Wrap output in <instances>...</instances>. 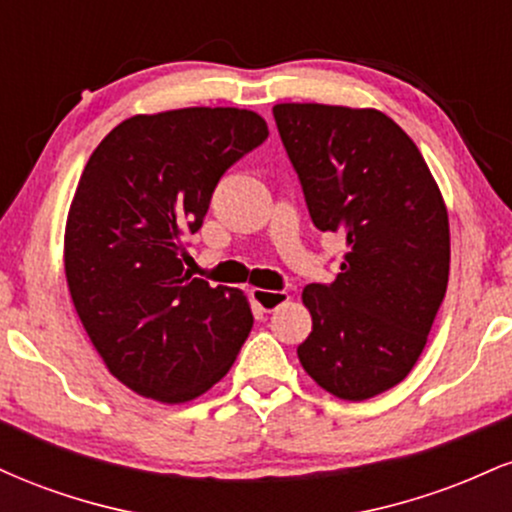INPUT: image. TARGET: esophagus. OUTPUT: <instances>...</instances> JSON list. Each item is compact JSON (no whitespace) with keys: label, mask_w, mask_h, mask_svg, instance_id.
Masks as SVG:
<instances>
[{"label":"esophagus","mask_w":512,"mask_h":512,"mask_svg":"<svg viewBox=\"0 0 512 512\" xmlns=\"http://www.w3.org/2000/svg\"><path fill=\"white\" fill-rule=\"evenodd\" d=\"M252 301H255L264 313H272V310L279 308V305H284L289 301V293L286 291H267V289H252L250 291Z\"/></svg>","instance_id":"34e87169"}]
</instances>
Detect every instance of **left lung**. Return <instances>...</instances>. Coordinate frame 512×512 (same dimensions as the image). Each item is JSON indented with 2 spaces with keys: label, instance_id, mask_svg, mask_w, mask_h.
Returning a JSON list of instances; mask_svg holds the SVG:
<instances>
[{
  "label": "left lung",
  "instance_id": "obj_1",
  "mask_svg": "<svg viewBox=\"0 0 512 512\" xmlns=\"http://www.w3.org/2000/svg\"><path fill=\"white\" fill-rule=\"evenodd\" d=\"M274 120L310 219L346 240L332 284H308L305 373L363 402L419 361L450 274L448 209L409 134L373 108L279 103Z\"/></svg>",
  "mask_w": 512,
  "mask_h": 512
}]
</instances>
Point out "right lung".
Returning a JSON list of instances; mask_svg holds the SVG:
<instances>
[{"mask_svg":"<svg viewBox=\"0 0 512 512\" xmlns=\"http://www.w3.org/2000/svg\"><path fill=\"white\" fill-rule=\"evenodd\" d=\"M269 137L240 108H182L120 122L88 158L64 231V274L110 373L156 402L216 385L252 330L243 291L182 267L214 187Z\"/></svg>","mask_w":512,"mask_h":512,"instance_id":"obj_1","label":"right lung"}]
</instances>
